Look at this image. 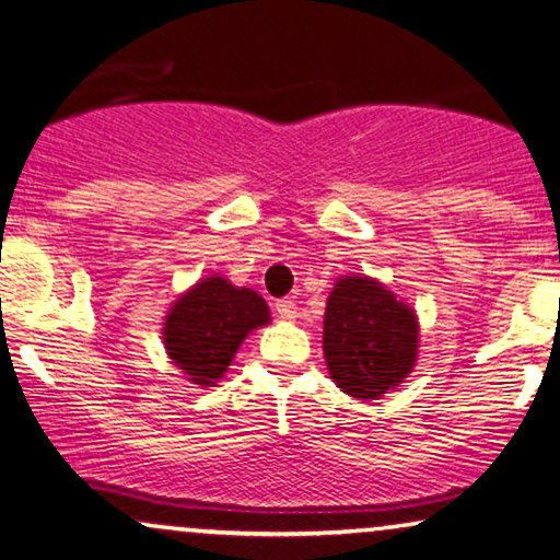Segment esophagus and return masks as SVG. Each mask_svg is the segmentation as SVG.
<instances>
[{"mask_svg":"<svg viewBox=\"0 0 560 560\" xmlns=\"http://www.w3.org/2000/svg\"><path fill=\"white\" fill-rule=\"evenodd\" d=\"M277 314L281 319H287V322H291V319H296V304L291 302V299H279L277 302Z\"/></svg>","mask_w":560,"mask_h":560,"instance_id":"34e87169","label":"esophagus"}]
</instances>
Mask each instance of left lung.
<instances>
[{
	"instance_id": "1",
	"label": "left lung",
	"mask_w": 560,
	"mask_h": 560,
	"mask_svg": "<svg viewBox=\"0 0 560 560\" xmlns=\"http://www.w3.org/2000/svg\"><path fill=\"white\" fill-rule=\"evenodd\" d=\"M322 348L337 388L375 400L413 370L419 319L381 281L342 277L329 291Z\"/></svg>"
}]
</instances>
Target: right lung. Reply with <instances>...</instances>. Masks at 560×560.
Returning a JSON list of instances; mask_svg holds the SVG:
<instances>
[{"mask_svg":"<svg viewBox=\"0 0 560 560\" xmlns=\"http://www.w3.org/2000/svg\"><path fill=\"white\" fill-rule=\"evenodd\" d=\"M269 306L254 289L208 277L187 289L164 317V350L195 385H215L241 342L269 325Z\"/></svg>","mask_w":560,"mask_h":560,"instance_id":"1","label":"right lung"}]
</instances>
